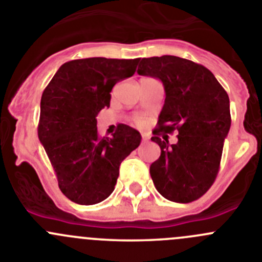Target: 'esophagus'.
I'll return each mask as SVG.
<instances>
[{
	"instance_id": "34e87169",
	"label": "esophagus",
	"mask_w": 262,
	"mask_h": 262,
	"mask_svg": "<svg viewBox=\"0 0 262 262\" xmlns=\"http://www.w3.org/2000/svg\"><path fill=\"white\" fill-rule=\"evenodd\" d=\"M142 141H143V142H147V141H148V137L146 136V134H142Z\"/></svg>"
}]
</instances>
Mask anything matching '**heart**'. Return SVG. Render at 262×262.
<instances>
[{
  "label": "heart",
  "mask_w": 262,
  "mask_h": 262,
  "mask_svg": "<svg viewBox=\"0 0 262 262\" xmlns=\"http://www.w3.org/2000/svg\"><path fill=\"white\" fill-rule=\"evenodd\" d=\"M137 123H138V125H143V124H145V120L138 119V120H137Z\"/></svg>",
  "instance_id": "1"
}]
</instances>
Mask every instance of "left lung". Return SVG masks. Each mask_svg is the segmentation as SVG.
I'll list each match as a JSON object with an SVG mask.
<instances>
[{"label":"left lung","mask_w":262,"mask_h":262,"mask_svg":"<svg viewBox=\"0 0 262 262\" xmlns=\"http://www.w3.org/2000/svg\"><path fill=\"white\" fill-rule=\"evenodd\" d=\"M137 73L160 80L165 92L159 128L151 137L161 150L150 167L154 185L170 202H194L219 173L231 125L229 95L208 68L174 55L143 58ZM173 130H179L176 145L158 136Z\"/></svg>","instance_id":"1"}]
</instances>
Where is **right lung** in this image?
Segmentation results:
<instances>
[{
  "mask_svg": "<svg viewBox=\"0 0 262 262\" xmlns=\"http://www.w3.org/2000/svg\"><path fill=\"white\" fill-rule=\"evenodd\" d=\"M139 59L86 58L64 63L41 97L38 138L73 203L92 205L112 194L121 161L141 143V134L119 124L112 137H99L97 115L110 107L115 84L136 72Z\"/></svg>",
  "mask_w": 262,
  "mask_h": 262,
  "instance_id": "add662e5",
  "label": "right lung"
}]
</instances>
